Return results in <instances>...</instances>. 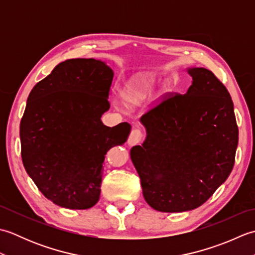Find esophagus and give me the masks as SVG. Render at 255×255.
Here are the masks:
<instances>
[{"instance_id": "34e87169", "label": "esophagus", "mask_w": 255, "mask_h": 255, "mask_svg": "<svg viewBox=\"0 0 255 255\" xmlns=\"http://www.w3.org/2000/svg\"><path fill=\"white\" fill-rule=\"evenodd\" d=\"M143 137V133L142 130L140 128H133L130 134H129V138H128V144L129 145H134L139 143L140 141L142 140Z\"/></svg>"}]
</instances>
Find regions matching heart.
Wrapping results in <instances>:
<instances>
[{
    "label": "heart",
    "mask_w": 255,
    "mask_h": 255,
    "mask_svg": "<svg viewBox=\"0 0 255 255\" xmlns=\"http://www.w3.org/2000/svg\"><path fill=\"white\" fill-rule=\"evenodd\" d=\"M153 84L154 79L149 77V75L140 78L136 86H129V88H127L123 92V100L126 102L128 105H141L142 103H144L149 99V96L152 93Z\"/></svg>",
    "instance_id": "heart-1"
}]
</instances>
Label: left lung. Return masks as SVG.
<instances>
[{"label": "left lung", "mask_w": 255, "mask_h": 255, "mask_svg": "<svg viewBox=\"0 0 255 255\" xmlns=\"http://www.w3.org/2000/svg\"><path fill=\"white\" fill-rule=\"evenodd\" d=\"M185 94L170 93L144 113L141 145L130 150L143 197L163 213L199 207L232 171L238 147L234 103L226 86L205 68H191Z\"/></svg>", "instance_id": "1"}]
</instances>
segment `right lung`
I'll return each mask as SVG.
<instances>
[{
  "instance_id": "obj_1",
  "label": "right lung",
  "mask_w": 255,
  "mask_h": 255,
  "mask_svg": "<svg viewBox=\"0 0 255 255\" xmlns=\"http://www.w3.org/2000/svg\"><path fill=\"white\" fill-rule=\"evenodd\" d=\"M113 70L95 59H69L38 82L27 99L19 136L27 174L60 207L88 209L99 202L103 162L123 144L128 123L107 127Z\"/></svg>"
}]
</instances>
